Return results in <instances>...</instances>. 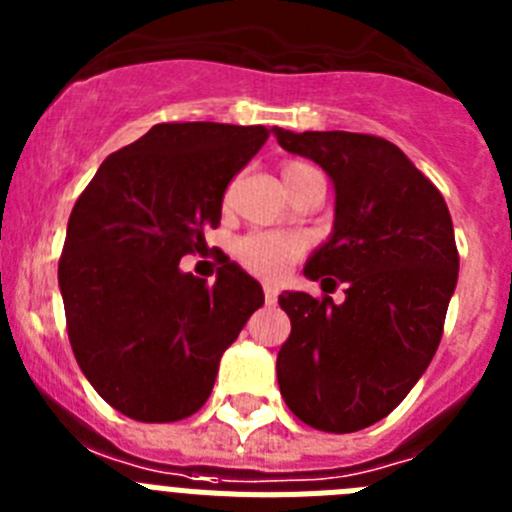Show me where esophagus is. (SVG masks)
I'll use <instances>...</instances> for the list:
<instances>
[{
	"instance_id": "1",
	"label": "esophagus",
	"mask_w": 512,
	"mask_h": 512,
	"mask_svg": "<svg viewBox=\"0 0 512 512\" xmlns=\"http://www.w3.org/2000/svg\"><path fill=\"white\" fill-rule=\"evenodd\" d=\"M264 297H266V305H274L279 297V289L274 284H264Z\"/></svg>"
}]
</instances>
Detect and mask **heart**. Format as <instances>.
Instances as JSON below:
<instances>
[{"label": "heart", "mask_w": 512, "mask_h": 512, "mask_svg": "<svg viewBox=\"0 0 512 512\" xmlns=\"http://www.w3.org/2000/svg\"><path fill=\"white\" fill-rule=\"evenodd\" d=\"M312 169L307 164H284L282 179L284 184L297 176L300 171ZM305 248L300 233H282V230H261V233H248L243 238H238L233 246L235 261L243 266L246 271L256 274L261 279H279L284 271L289 269V264L297 259Z\"/></svg>", "instance_id": "b5f03b06"}]
</instances>
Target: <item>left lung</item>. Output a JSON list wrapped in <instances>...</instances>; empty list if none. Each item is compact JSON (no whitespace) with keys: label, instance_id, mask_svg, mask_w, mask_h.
I'll use <instances>...</instances> for the list:
<instances>
[{"label":"left lung","instance_id":"8db88e82","mask_svg":"<svg viewBox=\"0 0 512 512\" xmlns=\"http://www.w3.org/2000/svg\"><path fill=\"white\" fill-rule=\"evenodd\" d=\"M274 135L336 189L333 230L305 277L346 284L341 305L279 295L292 323L277 356L279 390L302 423L354 433L390 415L436 354L459 279L454 225L441 192L390 140L343 130Z\"/></svg>","mask_w":512,"mask_h":512}]
</instances>
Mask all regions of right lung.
Masks as SVG:
<instances>
[{
	"label": "right lung",
	"instance_id": "add662e5",
	"mask_svg": "<svg viewBox=\"0 0 512 512\" xmlns=\"http://www.w3.org/2000/svg\"><path fill=\"white\" fill-rule=\"evenodd\" d=\"M269 138L261 125L161 122L110 153L66 228L58 287L81 372L140 423L205 405L225 348L264 289L225 259L215 284L179 261L220 225L223 194Z\"/></svg>",
	"mask_w": 512,
	"mask_h": 512
}]
</instances>
